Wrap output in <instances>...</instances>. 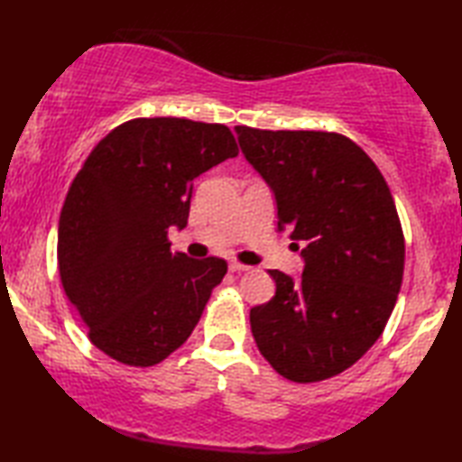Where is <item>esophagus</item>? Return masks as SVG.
<instances>
[{"mask_svg": "<svg viewBox=\"0 0 462 462\" xmlns=\"http://www.w3.org/2000/svg\"><path fill=\"white\" fill-rule=\"evenodd\" d=\"M251 267H247V265H243V263H237V261H231L229 263V271H233V273H241V271H249Z\"/></svg>", "mask_w": 462, "mask_h": 462, "instance_id": "1", "label": "esophagus"}]
</instances>
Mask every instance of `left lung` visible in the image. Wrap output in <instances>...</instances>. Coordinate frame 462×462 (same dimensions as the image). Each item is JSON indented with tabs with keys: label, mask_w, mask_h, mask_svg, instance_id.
<instances>
[{
	"label": "left lung",
	"mask_w": 462,
	"mask_h": 462,
	"mask_svg": "<svg viewBox=\"0 0 462 462\" xmlns=\"http://www.w3.org/2000/svg\"><path fill=\"white\" fill-rule=\"evenodd\" d=\"M235 131L275 195L277 229L305 243L299 281L269 271L277 291L251 309L253 337L285 379H328L371 349L397 303L404 237L391 189L373 159L341 134Z\"/></svg>",
	"instance_id": "8db88e82"
}]
</instances>
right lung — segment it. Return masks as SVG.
Wrapping results in <instances>:
<instances>
[{
    "label": "right lung",
    "mask_w": 462,
    "mask_h": 462,
    "mask_svg": "<svg viewBox=\"0 0 462 462\" xmlns=\"http://www.w3.org/2000/svg\"><path fill=\"white\" fill-rule=\"evenodd\" d=\"M221 124L139 117L93 147L65 197L58 263L89 341L124 365L152 366L199 323L227 263L171 253L189 217L193 179L237 157Z\"/></svg>",
    "instance_id": "add662e5"
}]
</instances>
